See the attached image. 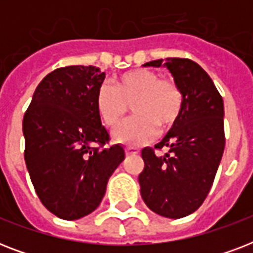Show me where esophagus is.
Wrapping results in <instances>:
<instances>
[{
	"mask_svg": "<svg viewBox=\"0 0 253 253\" xmlns=\"http://www.w3.org/2000/svg\"><path fill=\"white\" fill-rule=\"evenodd\" d=\"M139 151L135 147H126V155H138Z\"/></svg>",
	"mask_w": 253,
	"mask_h": 253,
	"instance_id": "1",
	"label": "esophagus"
}]
</instances>
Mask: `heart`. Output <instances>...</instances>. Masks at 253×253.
<instances>
[{
    "instance_id": "heart-1",
    "label": "heart",
    "mask_w": 253,
    "mask_h": 253,
    "mask_svg": "<svg viewBox=\"0 0 253 253\" xmlns=\"http://www.w3.org/2000/svg\"><path fill=\"white\" fill-rule=\"evenodd\" d=\"M115 86L99 85L94 98L95 110L107 126L115 127L132 105L134 118L114 131L117 142L136 146L152 140L162 130H168L180 118L184 97L170 80H160L150 69H132L114 80Z\"/></svg>"
}]
</instances>
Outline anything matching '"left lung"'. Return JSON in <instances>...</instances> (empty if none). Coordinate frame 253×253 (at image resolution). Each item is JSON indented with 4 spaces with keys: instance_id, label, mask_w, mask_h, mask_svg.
Instances as JSON below:
<instances>
[{
    "instance_id": "1",
    "label": "left lung",
    "mask_w": 253,
    "mask_h": 253,
    "mask_svg": "<svg viewBox=\"0 0 253 253\" xmlns=\"http://www.w3.org/2000/svg\"><path fill=\"white\" fill-rule=\"evenodd\" d=\"M144 67L168 69L184 97L180 118L155 146L169 151L156 156L144 148L138 178L144 204L159 215L178 219L200 208L215 178L224 151L223 99L196 61L169 57Z\"/></svg>"
}]
</instances>
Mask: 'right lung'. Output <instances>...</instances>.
I'll return each mask as SVG.
<instances>
[{
  "label": "right lung",
  "instance_id": "add662e5",
  "mask_svg": "<svg viewBox=\"0 0 253 253\" xmlns=\"http://www.w3.org/2000/svg\"><path fill=\"white\" fill-rule=\"evenodd\" d=\"M105 72L97 67L57 68L41 81L23 117L25 162L39 200L65 220L98 208L107 181L125 160L95 110Z\"/></svg>",
  "mask_w": 253,
  "mask_h": 253
}]
</instances>
